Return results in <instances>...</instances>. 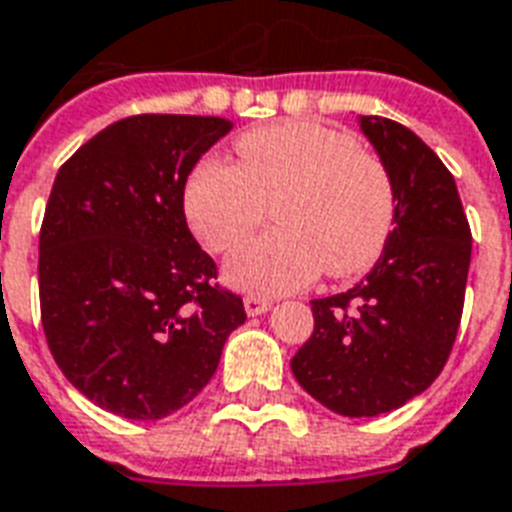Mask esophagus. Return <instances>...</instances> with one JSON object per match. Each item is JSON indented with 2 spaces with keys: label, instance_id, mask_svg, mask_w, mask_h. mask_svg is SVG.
Wrapping results in <instances>:
<instances>
[{
  "label": "esophagus",
  "instance_id": "esophagus-1",
  "mask_svg": "<svg viewBox=\"0 0 512 512\" xmlns=\"http://www.w3.org/2000/svg\"><path fill=\"white\" fill-rule=\"evenodd\" d=\"M244 309L249 317H260V314H266L268 309H271V301H266V298H257V295H246Z\"/></svg>",
  "mask_w": 512,
  "mask_h": 512
}]
</instances>
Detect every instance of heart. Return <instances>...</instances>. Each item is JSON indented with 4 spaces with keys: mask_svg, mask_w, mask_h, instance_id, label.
<instances>
[{
    "mask_svg": "<svg viewBox=\"0 0 512 512\" xmlns=\"http://www.w3.org/2000/svg\"><path fill=\"white\" fill-rule=\"evenodd\" d=\"M238 165L203 160L184 187L192 233L227 252L274 203L279 227L238 246L225 279L252 295L301 290L320 271L358 276L380 260L396 227V187L380 157L347 130L285 119L238 135Z\"/></svg>",
    "mask_w": 512,
    "mask_h": 512,
    "instance_id": "b5f03b06",
    "label": "heart"
}]
</instances>
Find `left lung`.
I'll use <instances>...</instances> for the list:
<instances>
[{
    "label": "left lung",
    "instance_id": "left-lung-1",
    "mask_svg": "<svg viewBox=\"0 0 512 512\" xmlns=\"http://www.w3.org/2000/svg\"><path fill=\"white\" fill-rule=\"evenodd\" d=\"M396 187V227L380 260L347 293L314 298V331L290 361L312 399L374 418L437 380L456 342L472 233L456 181L404 124L358 116Z\"/></svg>",
    "mask_w": 512,
    "mask_h": 512
}]
</instances>
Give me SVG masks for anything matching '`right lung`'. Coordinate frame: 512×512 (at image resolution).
Segmentation results:
<instances>
[{"instance_id": "obj_1", "label": "right lung", "mask_w": 512, "mask_h": 512, "mask_svg": "<svg viewBox=\"0 0 512 512\" xmlns=\"http://www.w3.org/2000/svg\"><path fill=\"white\" fill-rule=\"evenodd\" d=\"M233 121L143 113L56 173L40 230V312L54 361L102 410L160 420L214 377L244 301L214 282L184 187Z\"/></svg>"}]
</instances>
